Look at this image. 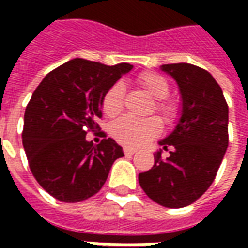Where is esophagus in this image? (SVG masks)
<instances>
[{
  "label": "esophagus",
  "instance_id": "obj_1",
  "mask_svg": "<svg viewBox=\"0 0 248 248\" xmlns=\"http://www.w3.org/2000/svg\"><path fill=\"white\" fill-rule=\"evenodd\" d=\"M124 153H125L127 156H131V155L137 153V150H135V149H131V148H124Z\"/></svg>",
  "mask_w": 248,
  "mask_h": 248
}]
</instances>
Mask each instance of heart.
<instances>
[{
  "label": "heart",
  "instance_id": "b5f03b06",
  "mask_svg": "<svg viewBox=\"0 0 248 248\" xmlns=\"http://www.w3.org/2000/svg\"><path fill=\"white\" fill-rule=\"evenodd\" d=\"M139 84L148 92L152 98H155V110L160 114L161 120L170 124L178 116V105L172 100L167 99L170 92V84L166 78L157 73H143L138 78ZM124 84L116 82L105 93L102 109L106 116L114 117L123 110L124 106ZM160 121L156 117L149 119H135L131 116H124L111 125V135L119 143L127 148H140L146 145L149 140L157 137L160 132Z\"/></svg>",
  "mask_w": 248,
  "mask_h": 248
}]
</instances>
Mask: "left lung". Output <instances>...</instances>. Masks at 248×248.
<instances>
[{
	"label": "left lung",
	"instance_id": "1",
	"mask_svg": "<svg viewBox=\"0 0 248 248\" xmlns=\"http://www.w3.org/2000/svg\"><path fill=\"white\" fill-rule=\"evenodd\" d=\"M181 93L179 119L158 145L170 156L155 153V166L138 176L143 192L157 204L182 208L204 195L228 149V105L210 73L190 63L163 64Z\"/></svg>",
	"mask_w": 248,
	"mask_h": 248
}]
</instances>
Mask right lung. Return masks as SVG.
Listing matches in <instances>:
<instances>
[{
  "label": "right lung",
  "mask_w": 248,
  "mask_h": 248,
  "mask_svg": "<svg viewBox=\"0 0 248 248\" xmlns=\"http://www.w3.org/2000/svg\"><path fill=\"white\" fill-rule=\"evenodd\" d=\"M132 67L77 58L48 73L33 92L24 111L23 148L34 178L55 199L77 203L98 193L124 156L114 139L93 145L87 132L99 128L105 93Z\"/></svg>",
  "instance_id": "1"
}]
</instances>
